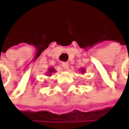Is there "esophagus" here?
<instances>
[{"mask_svg": "<svg viewBox=\"0 0 129 129\" xmlns=\"http://www.w3.org/2000/svg\"><path fill=\"white\" fill-rule=\"evenodd\" d=\"M61 65H62V67H63L64 69H69V63H68V62H62Z\"/></svg>", "mask_w": 129, "mask_h": 129, "instance_id": "1", "label": "esophagus"}]
</instances>
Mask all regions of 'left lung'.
Masks as SVG:
<instances>
[{
	"instance_id": "obj_1",
	"label": "left lung",
	"mask_w": 129,
	"mask_h": 129,
	"mask_svg": "<svg viewBox=\"0 0 129 129\" xmlns=\"http://www.w3.org/2000/svg\"><path fill=\"white\" fill-rule=\"evenodd\" d=\"M82 73H84V71H82Z\"/></svg>"
}]
</instances>
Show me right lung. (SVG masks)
<instances>
[{"label":"right lung","mask_w":129,"mask_h":129,"mask_svg":"<svg viewBox=\"0 0 129 129\" xmlns=\"http://www.w3.org/2000/svg\"><path fill=\"white\" fill-rule=\"evenodd\" d=\"M55 72V70L53 69H52V68H50L49 69H48V75H51V73H54Z\"/></svg>","instance_id":"obj_1"}]
</instances>
